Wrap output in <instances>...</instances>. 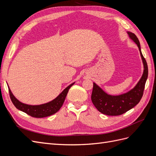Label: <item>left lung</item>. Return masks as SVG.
Segmentation results:
<instances>
[{
    "mask_svg": "<svg viewBox=\"0 0 156 156\" xmlns=\"http://www.w3.org/2000/svg\"><path fill=\"white\" fill-rule=\"evenodd\" d=\"M127 34L139 49L144 65V72L139 81L133 89L119 96L108 95L96 83H93L91 96L93 104L100 112L108 116L121 115L137 105L143 97L145 83L148 78V65L141 52L139 39L133 33L127 32Z\"/></svg>",
    "mask_w": 156,
    "mask_h": 156,
    "instance_id": "obj_1",
    "label": "left lung"
}]
</instances>
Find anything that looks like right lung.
Returning a JSON list of instances; mask_svg holds the SVG:
<instances>
[{"instance_id":"obj_1","label":"right lung","mask_w":156,"mask_h":156,"mask_svg":"<svg viewBox=\"0 0 156 156\" xmlns=\"http://www.w3.org/2000/svg\"><path fill=\"white\" fill-rule=\"evenodd\" d=\"M74 83H75L69 84L68 87L66 88L53 101L40 105H30L23 103L19 101L13 95V94L9 87L8 90L13 104L17 109L27 113V115H29L32 117L44 118L53 115L59 111L61 107L63 105L69 89Z\"/></svg>"}]
</instances>
